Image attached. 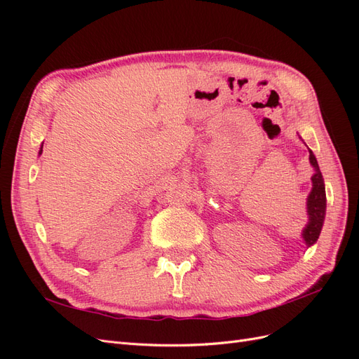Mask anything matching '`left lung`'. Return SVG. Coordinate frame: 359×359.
I'll return each mask as SVG.
<instances>
[{
	"label": "left lung",
	"instance_id": "1",
	"mask_svg": "<svg viewBox=\"0 0 359 359\" xmlns=\"http://www.w3.org/2000/svg\"><path fill=\"white\" fill-rule=\"evenodd\" d=\"M310 153V165L314 169V173L311 177V191L307 198V215H309V223L304 227L302 231V240L306 241V245L310 247L318 241L320 235L322 226L325 222V212H327V193H325V182L322 172L319 169L318 160L314 157L313 151L309 149Z\"/></svg>",
	"mask_w": 359,
	"mask_h": 359
}]
</instances>
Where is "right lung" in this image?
Listing matches in <instances>:
<instances>
[{
    "label": "right lung",
    "instance_id": "right-lung-1",
    "mask_svg": "<svg viewBox=\"0 0 359 359\" xmlns=\"http://www.w3.org/2000/svg\"><path fill=\"white\" fill-rule=\"evenodd\" d=\"M41 153H43V145H41V147H40V151H39V156H40V154H41Z\"/></svg>",
    "mask_w": 359,
    "mask_h": 359
}]
</instances>
